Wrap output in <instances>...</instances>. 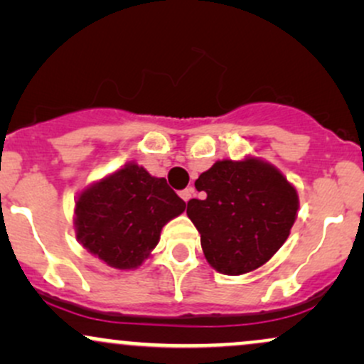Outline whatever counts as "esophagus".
Masks as SVG:
<instances>
[{
  "label": "esophagus",
  "mask_w": 364,
  "mask_h": 364,
  "mask_svg": "<svg viewBox=\"0 0 364 364\" xmlns=\"http://www.w3.org/2000/svg\"><path fill=\"white\" fill-rule=\"evenodd\" d=\"M193 193H195L193 188H186V190H183L179 195H181V198L185 200V202L188 203V202H190V200H191V196H193Z\"/></svg>",
  "instance_id": "esophagus-1"
}]
</instances>
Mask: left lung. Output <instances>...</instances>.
<instances>
[{
    "label": "left lung",
    "instance_id": "obj_1",
    "mask_svg": "<svg viewBox=\"0 0 364 364\" xmlns=\"http://www.w3.org/2000/svg\"><path fill=\"white\" fill-rule=\"evenodd\" d=\"M203 198L186 214L200 232L207 262L225 275L258 269L284 245L299 202L294 186L258 159L219 161L195 181Z\"/></svg>",
    "mask_w": 364,
    "mask_h": 364
}]
</instances>
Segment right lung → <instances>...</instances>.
Returning <instances> with one entry per match:
<instances>
[{
    "label": "right lung",
    "mask_w": 364,
    "mask_h": 364,
    "mask_svg": "<svg viewBox=\"0 0 364 364\" xmlns=\"http://www.w3.org/2000/svg\"><path fill=\"white\" fill-rule=\"evenodd\" d=\"M186 203L164 178L128 164L95 183L77 200L78 241L114 269H135L156 248L161 229Z\"/></svg>",
    "instance_id": "add662e5"
}]
</instances>
